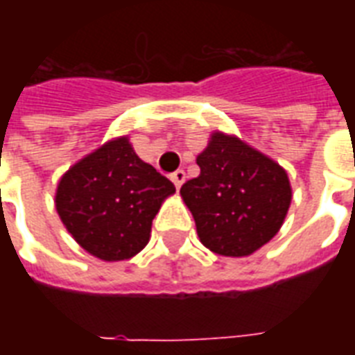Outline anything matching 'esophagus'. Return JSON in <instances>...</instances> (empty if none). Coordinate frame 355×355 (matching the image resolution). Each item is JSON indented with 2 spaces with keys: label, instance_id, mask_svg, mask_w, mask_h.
I'll return each instance as SVG.
<instances>
[{
  "label": "esophagus",
  "instance_id": "obj_1",
  "mask_svg": "<svg viewBox=\"0 0 355 355\" xmlns=\"http://www.w3.org/2000/svg\"><path fill=\"white\" fill-rule=\"evenodd\" d=\"M171 180H173V184H175V188H180V186L184 184L186 180V173L184 171H175L173 175H171Z\"/></svg>",
  "mask_w": 355,
  "mask_h": 355
}]
</instances>
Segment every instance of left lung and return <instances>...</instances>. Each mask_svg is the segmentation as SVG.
I'll list each match as a JSON object with an SVG mask.
<instances>
[{
  "instance_id": "left-lung-1",
  "label": "left lung",
  "mask_w": 355,
  "mask_h": 355,
  "mask_svg": "<svg viewBox=\"0 0 355 355\" xmlns=\"http://www.w3.org/2000/svg\"><path fill=\"white\" fill-rule=\"evenodd\" d=\"M200 177L180 196L190 209L200 241L223 257H249L282 228L293 190L287 171L236 135L211 132L196 157Z\"/></svg>"
}]
</instances>
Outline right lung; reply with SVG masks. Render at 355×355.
<instances>
[{"label": "right lung", "mask_w": 355, "mask_h": 355, "mask_svg": "<svg viewBox=\"0 0 355 355\" xmlns=\"http://www.w3.org/2000/svg\"><path fill=\"white\" fill-rule=\"evenodd\" d=\"M173 193V182L142 162L125 135L66 171L55 207L81 249L104 262H117L146 247L152 220Z\"/></svg>", "instance_id": "add662e5"}]
</instances>
